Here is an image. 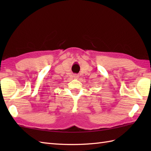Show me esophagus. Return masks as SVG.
<instances>
[{
	"instance_id": "obj_1",
	"label": "esophagus",
	"mask_w": 151,
	"mask_h": 151,
	"mask_svg": "<svg viewBox=\"0 0 151 151\" xmlns=\"http://www.w3.org/2000/svg\"><path fill=\"white\" fill-rule=\"evenodd\" d=\"M78 76H79V75H76V74H75V75H73V77L75 78H78Z\"/></svg>"
}]
</instances>
